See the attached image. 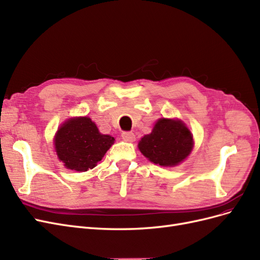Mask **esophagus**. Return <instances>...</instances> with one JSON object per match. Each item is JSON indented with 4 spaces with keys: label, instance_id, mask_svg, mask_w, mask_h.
<instances>
[{
    "label": "esophagus",
    "instance_id": "1",
    "mask_svg": "<svg viewBox=\"0 0 260 260\" xmlns=\"http://www.w3.org/2000/svg\"><path fill=\"white\" fill-rule=\"evenodd\" d=\"M121 138L125 141V142H135L136 141L135 133L130 131H123L121 133Z\"/></svg>",
    "mask_w": 260,
    "mask_h": 260
}]
</instances>
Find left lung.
I'll list each match as a JSON object with an SVG mask.
<instances>
[{
	"label": "left lung",
	"instance_id": "8db88e82",
	"mask_svg": "<svg viewBox=\"0 0 260 260\" xmlns=\"http://www.w3.org/2000/svg\"><path fill=\"white\" fill-rule=\"evenodd\" d=\"M193 147V136L180 120L159 119L149 135L139 142L141 153L156 165L175 166L185 159Z\"/></svg>",
	"mask_w": 260,
	"mask_h": 260
}]
</instances>
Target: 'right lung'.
<instances>
[{
	"label": "right lung",
	"mask_w": 260,
	"mask_h": 260,
	"mask_svg": "<svg viewBox=\"0 0 260 260\" xmlns=\"http://www.w3.org/2000/svg\"><path fill=\"white\" fill-rule=\"evenodd\" d=\"M115 139L101 135L90 118L79 117L67 120L55 136V149L66 168L86 171L96 166Z\"/></svg>",
	"instance_id": "add662e5"
}]
</instances>
